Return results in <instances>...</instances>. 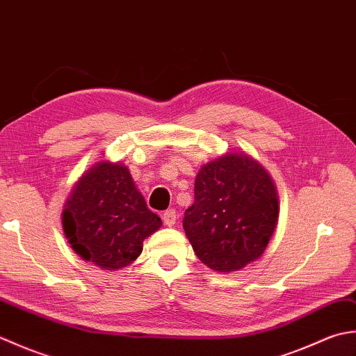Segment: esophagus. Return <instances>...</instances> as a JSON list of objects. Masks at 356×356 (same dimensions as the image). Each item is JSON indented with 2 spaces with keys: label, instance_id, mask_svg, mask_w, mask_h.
I'll return each instance as SVG.
<instances>
[{
  "label": "esophagus",
  "instance_id": "34e87169",
  "mask_svg": "<svg viewBox=\"0 0 356 356\" xmlns=\"http://www.w3.org/2000/svg\"><path fill=\"white\" fill-rule=\"evenodd\" d=\"M162 218H163L165 225L174 226V223H176V220H177V213H176V209H174V208H171V209H166L165 213L162 214Z\"/></svg>",
  "mask_w": 356,
  "mask_h": 356
}]
</instances>
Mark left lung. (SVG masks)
I'll use <instances>...</instances> for the list:
<instances>
[{"label":"left lung","instance_id":"left-lung-1","mask_svg":"<svg viewBox=\"0 0 356 356\" xmlns=\"http://www.w3.org/2000/svg\"><path fill=\"white\" fill-rule=\"evenodd\" d=\"M278 220L277 190L263 166L228 153L202 166L184 229L199 260L232 272L259 259Z\"/></svg>","mask_w":356,"mask_h":356}]
</instances>
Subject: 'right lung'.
I'll return each mask as SVG.
<instances>
[{"instance_id": "right-lung-1", "label": "right lung", "mask_w": 356, "mask_h": 356, "mask_svg": "<svg viewBox=\"0 0 356 356\" xmlns=\"http://www.w3.org/2000/svg\"><path fill=\"white\" fill-rule=\"evenodd\" d=\"M161 225L120 163L93 166L74 186L63 213L65 237L74 252L110 270L138 259L143 240Z\"/></svg>"}]
</instances>
